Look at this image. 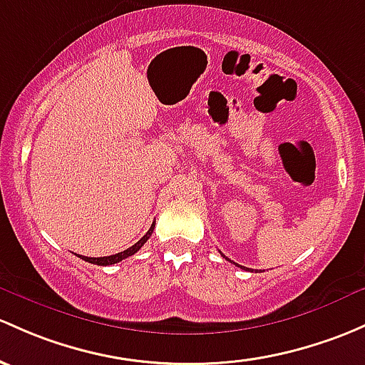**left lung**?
<instances>
[{
  "label": "left lung",
  "instance_id": "left-lung-1",
  "mask_svg": "<svg viewBox=\"0 0 365 365\" xmlns=\"http://www.w3.org/2000/svg\"><path fill=\"white\" fill-rule=\"evenodd\" d=\"M234 264H236V262H234ZM236 266H237V264H236ZM240 267H243V266H240ZM243 269H248V267H243Z\"/></svg>",
  "mask_w": 365,
  "mask_h": 365
}]
</instances>
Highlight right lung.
<instances>
[{
	"instance_id": "1",
	"label": "right lung",
	"mask_w": 365,
	"mask_h": 365,
	"mask_svg": "<svg viewBox=\"0 0 365 365\" xmlns=\"http://www.w3.org/2000/svg\"><path fill=\"white\" fill-rule=\"evenodd\" d=\"M153 227H155V224H152V227L148 229V232L145 234L143 237H141L140 241H138V243H134L133 247H129L128 250H124V252H118V253H115V255H108V257H82L83 260H86V262H91V264H96V266H112V264H117V262H120V260H124V259H128V257H131V255H134V253H136L138 250H140L141 247H143L145 243H147V240L148 237L152 236V232H153Z\"/></svg>"
}]
</instances>
